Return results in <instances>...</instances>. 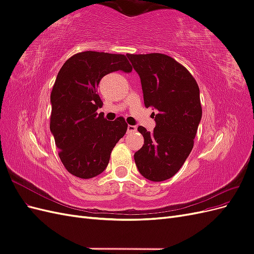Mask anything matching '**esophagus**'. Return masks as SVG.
<instances>
[{"mask_svg": "<svg viewBox=\"0 0 254 254\" xmlns=\"http://www.w3.org/2000/svg\"><path fill=\"white\" fill-rule=\"evenodd\" d=\"M135 131H136V127H135V126L128 125V127H127V133H128V134L132 133V132H135Z\"/></svg>", "mask_w": 254, "mask_h": 254, "instance_id": "1", "label": "esophagus"}]
</instances>
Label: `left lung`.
<instances>
[{"label": "left lung", "mask_w": 254, "mask_h": 254, "mask_svg": "<svg viewBox=\"0 0 254 254\" xmlns=\"http://www.w3.org/2000/svg\"><path fill=\"white\" fill-rule=\"evenodd\" d=\"M126 56L140 76L145 107L158 111L152 132L137 127L144 145L134 153L135 165L146 179L164 181L180 170L193 149L202 117L198 84L186 67L164 54Z\"/></svg>", "instance_id": "8db88e82"}]
</instances>
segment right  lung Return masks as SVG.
Segmentation results:
<instances>
[{"label": "right lung", "instance_id": "add662e5", "mask_svg": "<svg viewBox=\"0 0 254 254\" xmlns=\"http://www.w3.org/2000/svg\"><path fill=\"white\" fill-rule=\"evenodd\" d=\"M115 71H132L125 55L87 51L68 58L54 83L51 132L66 171L81 179L106 170L113 147L127 131L124 118L107 121L96 112L103 106L98 83Z\"/></svg>", "mask_w": 254, "mask_h": 254}]
</instances>
